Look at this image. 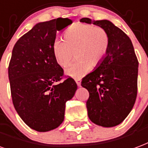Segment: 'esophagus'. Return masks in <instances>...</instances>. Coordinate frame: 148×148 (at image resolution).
Returning <instances> with one entry per match:
<instances>
[{"label":"esophagus","mask_w":148,"mask_h":148,"mask_svg":"<svg viewBox=\"0 0 148 148\" xmlns=\"http://www.w3.org/2000/svg\"><path fill=\"white\" fill-rule=\"evenodd\" d=\"M75 82L77 83V86H81V81H80V79H76L75 80Z\"/></svg>","instance_id":"1"}]
</instances>
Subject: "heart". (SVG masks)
<instances>
[{
	"instance_id": "obj_1",
	"label": "heart",
	"mask_w": 148,
	"mask_h": 148,
	"mask_svg": "<svg viewBox=\"0 0 148 148\" xmlns=\"http://www.w3.org/2000/svg\"><path fill=\"white\" fill-rule=\"evenodd\" d=\"M110 36L101 27L87 23H75L64 34V40L57 38L52 45L53 56L62 67L68 65L74 56L76 60L66 74L74 78H82L91 66H96L108 54Z\"/></svg>"
}]
</instances>
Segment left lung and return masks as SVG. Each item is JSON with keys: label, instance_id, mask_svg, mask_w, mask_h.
<instances>
[{"label": "left lung", "instance_id": "8db88e82", "mask_svg": "<svg viewBox=\"0 0 148 148\" xmlns=\"http://www.w3.org/2000/svg\"><path fill=\"white\" fill-rule=\"evenodd\" d=\"M81 22L104 28L110 36L108 54L95 71L82 78V86L89 92L88 116L95 124L113 127L124 121L133 108L137 95L139 62L132 41L108 20Z\"/></svg>", "mask_w": 148, "mask_h": 148}]
</instances>
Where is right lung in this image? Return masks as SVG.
Wrapping results in <instances>:
<instances>
[{"mask_svg":"<svg viewBox=\"0 0 148 148\" xmlns=\"http://www.w3.org/2000/svg\"><path fill=\"white\" fill-rule=\"evenodd\" d=\"M71 23L67 18L39 23L12 49L8 78L13 105L22 120L38 132L54 130L63 122L66 103L77 90L71 77L60 83L63 69L52 52L56 32Z\"/></svg>","mask_w":148,"mask_h":148,"instance_id":"right-lung-1","label":"right lung"}]
</instances>
